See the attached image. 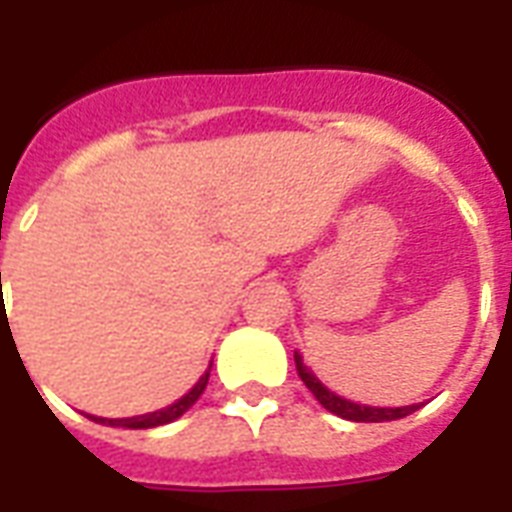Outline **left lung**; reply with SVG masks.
<instances>
[{
    "instance_id": "1",
    "label": "left lung",
    "mask_w": 512,
    "mask_h": 512,
    "mask_svg": "<svg viewBox=\"0 0 512 512\" xmlns=\"http://www.w3.org/2000/svg\"><path fill=\"white\" fill-rule=\"evenodd\" d=\"M295 369H298V377L304 380V385L314 393V399L323 404L325 410L339 415L344 420H355V423H382V420H399L407 418L412 412L418 410L420 404H412V407H366V404H355V401H347L342 396H336L333 391H328L323 382L317 380L309 369H306L304 358L295 352Z\"/></svg>"
}]
</instances>
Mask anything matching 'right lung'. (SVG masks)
Returning a JSON list of instances; mask_svg holds the SVG:
<instances>
[{
  "label": "right lung",
  "instance_id": "obj_1",
  "mask_svg": "<svg viewBox=\"0 0 512 512\" xmlns=\"http://www.w3.org/2000/svg\"><path fill=\"white\" fill-rule=\"evenodd\" d=\"M211 372V369H208ZM208 372L200 377L198 382H195V388L189 393H184L176 404H170V407H165V410H157V412H149V415H138V418H92L97 420V423H108V426H121V429H154V426H165V423H170V420L181 418L184 412L195 404V401L200 399V393L206 391L208 385Z\"/></svg>",
  "mask_w": 512,
  "mask_h": 512
}]
</instances>
